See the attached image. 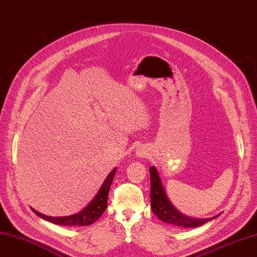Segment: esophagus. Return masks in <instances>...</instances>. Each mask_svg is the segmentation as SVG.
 <instances>
[{"label":"esophagus","mask_w":257,"mask_h":257,"mask_svg":"<svg viewBox=\"0 0 257 257\" xmlns=\"http://www.w3.org/2000/svg\"><path fill=\"white\" fill-rule=\"evenodd\" d=\"M136 155H137V157H139V159H142V157H146L147 153H146V151H144L143 149H139V150H137Z\"/></svg>","instance_id":"obj_1"}]
</instances>
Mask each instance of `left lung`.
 Here are the masks:
<instances>
[{
  "instance_id": "obj_1",
  "label": "left lung",
  "mask_w": 257,
  "mask_h": 257,
  "mask_svg": "<svg viewBox=\"0 0 257 257\" xmlns=\"http://www.w3.org/2000/svg\"><path fill=\"white\" fill-rule=\"evenodd\" d=\"M151 175V206H152L153 213L159 217L161 220L166 223H172L177 227L183 228H193L202 226L209 220H212L219 215H217L212 218H193L181 214L179 210H177L165 193V190L163 188L159 173L154 166L150 167Z\"/></svg>"
}]
</instances>
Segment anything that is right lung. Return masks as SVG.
Returning a JSON list of instances; mask_svg holds the SVG:
<instances>
[{"label":"right lung","instance_id":"obj_1","mask_svg":"<svg viewBox=\"0 0 257 257\" xmlns=\"http://www.w3.org/2000/svg\"><path fill=\"white\" fill-rule=\"evenodd\" d=\"M116 169L114 168L109 175L106 177V179L104 180L102 187L98 190L96 195L93 197L87 206H85L80 212L70 215V216H64V217H51L43 215L41 213L37 212L34 208V213L37 214L39 217H41L44 220H48L50 222H53L55 225H61V226H89L91 223L95 222L102 214L105 212L107 206V196L109 192V188L111 185V181H113Z\"/></svg>","mask_w":257,"mask_h":257}]
</instances>
